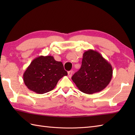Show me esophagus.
<instances>
[{"mask_svg": "<svg viewBox=\"0 0 135 135\" xmlns=\"http://www.w3.org/2000/svg\"><path fill=\"white\" fill-rule=\"evenodd\" d=\"M73 74V71H68V76H69V78H71V76H72Z\"/></svg>", "mask_w": 135, "mask_h": 135, "instance_id": "34e87169", "label": "esophagus"}]
</instances>
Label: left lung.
Here are the masks:
<instances>
[{
	"label": "left lung",
	"instance_id": "8db88e82",
	"mask_svg": "<svg viewBox=\"0 0 135 135\" xmlns=\"http://www.w3.org/2000/svg\"><path fill=\"white\" fill-rule=\"evenodd\" d=\"M112 76L111 65L101 54L90 49L83 54L81 67L71 79L80 91L91 94L107 87Z\"/></svg>",
	"mask_w": 135,
	"mask_h": 135
}]
</instances>
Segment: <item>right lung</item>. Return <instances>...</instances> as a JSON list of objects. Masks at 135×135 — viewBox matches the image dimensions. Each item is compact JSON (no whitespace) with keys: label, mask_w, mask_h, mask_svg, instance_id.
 Here are the masks:
<instances>
[{"label":"right lung","mask_w":135,"mask_h":135,"mask_svg":"<svg viewBox=\"0 0 135 135\" xmlns=\"http://www.w3.org/2000/svg\"><path fill=\"white\" fill-rule=\"evenodd\" d=\"M61 61L51 56H41L33 60L23 74L25 85L38 94L52 90L62 77L67 75Z\"/></svg>","instance_id":"obj_1"}]
</instances>
